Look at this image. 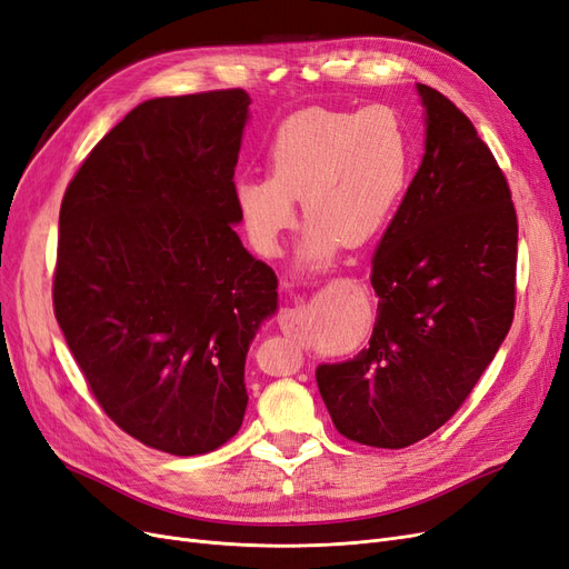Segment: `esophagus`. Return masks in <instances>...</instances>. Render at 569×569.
<instances>
[{"label":"esophagus","instance_id":"esophagus-1","mask_svg":"<svg viewBox=\"0 0 569 569\" xmlns=\"http://www.w3.org/2000/svg\"><path fill=\"white\" fill-rule=\"evenodd\" d=\"M299 325H301V316L297 311H289V308H284V311H280V330L284 335H295L299 332Z\"/></svg>","mask_w":569,"mask_h":569}]
</instances>
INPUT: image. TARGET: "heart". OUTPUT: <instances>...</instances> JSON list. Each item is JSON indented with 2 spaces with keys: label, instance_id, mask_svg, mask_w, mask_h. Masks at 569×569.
<instances>
[{
  "label": "heart",
  "instance_id": "heart-1",
  "mask_svg": "<svg viewBox=\"0 0 569 569\" xmlns=\"http://www.w3.org/2000/svg\"><path fill=\"white\" fill-rule=\"evenodd\" d=\"M266 168L268 178H239L232 189L253 249L263 256L282 251L301 199L308 220L299 263L320 270L343 242L368 244L387 228L410 180L412 144L389 107L303 109L272 132Z\"/></svg>",
  "mask_w": 569,
  "mask_h": 569
}]
</instances>
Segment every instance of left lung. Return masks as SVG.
<instances>
[{"mask_svg":"<svg viewBox=\"0 0 569 569\" xmlns=\"http://www.w3.org/2000/svg\"><path fill=\"white\" fill-rule=\"evenodd\" d=\"M425 157L372 258L370 347L316 380L339 435L375 449L429 437L468 399L515 316L518 216L491 149L418 82Z\"/></svg>","mask_w":569,"mask_h":569,"instance_id":"1","label":"left lung"}]
</instances>
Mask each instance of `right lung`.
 <instances>
[{
	"label": "right lung",
	"instance_id": "add662e5",
	"mask_svg": "<svg viewBox=\"0 0 569 569\" xmlns=\"http://www.w3.org/2000/svg\"><path fill=\"white\" fill-rule=\"evenodd\" d=\"M244 90L159 97L104 134L59 213L54 316L107 416L149 449L216 451L249 403L278 278L234 232Z\"/></svg>",
	"mask_w": 569,
	"mask_h": 569
}]
</instances>
